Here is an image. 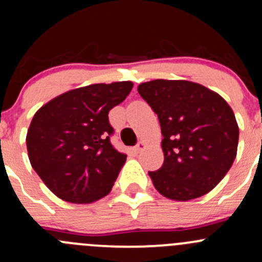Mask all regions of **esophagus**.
<instances>
[{"instance_id":"34e87169","label":"esophagus","mask_w":262,"mask_h":262,"mask_svg":"<svg viewBox=\"0 0 262 262\" xmlns=\"http://www.w3.org/2000/svg\"><path fill=\"white\" fill-rule=\"evenodd\" d=\"M144 147H146V144H144V142H139L138 144H137L136 147H134V150H136L137 153H139L141 150L144 149Z\"/></svg>"}]
</instances>
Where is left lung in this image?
<instances>
[{
  "instance_id": "8db88e82",
  "label": "left lung",
  "mask_w": 262,
  "mask_h": 262,
  "mask_svg": "<svg viewBox=\"0 0 262 262\" xmlns=\"http://www.w3.org/2000/svg\"><path fill=\"white\" fill-rule=\"evenodd\" d=\"M158 116L163 165L148 175L160 194L195 199L214 189L233 163L238 125L226 100L199 83L155 80L138 86Z\"/></svg>"
}]
</instances>
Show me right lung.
<instances>
[{
  "mask_svg": "<svg viewBox=\"0 0 262 262\" xmlns=\"http://www.w3.org/2000/svg\"><path fill=\"white\" fill-rule=\"evenodd\" d=\"M133 89L96 83L59 95L34 115L26 136L34 171L58 198L83 204L109 194L126 155L110 142L109 112Z\"/></svg>",
  "mask_w": 262,
  "mask_h": 262,
  "instance_id": "right-lung-1",
  "label": "right lung"
}]
</instances>
